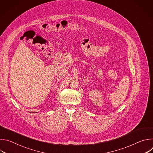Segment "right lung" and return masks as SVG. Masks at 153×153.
Returning a JSON list of instances; mask_svg holds the SVG:
<instances>
[{
  "mask_svg": "<svg viewBox=\"0 0 153 153\" xmlns=\"http://www.w3.org/2000/svg\"><path fill=\"white\" fill-rule=\"evenodd\" d=\"M32 113H33V112H32Z\"/></svg>",
  "mask_w": 153,
  "mask_h": 153,
  "instance_id": "add662e5",
  "label": "right lung"
}]
</instances>
